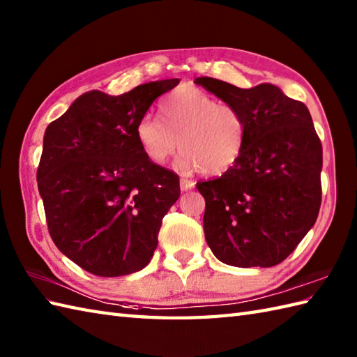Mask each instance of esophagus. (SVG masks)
<instances>
[{"label": "esophagus", "instance_id": "34e87169", "mask_svg": "<svg viewBox=\"0 0 357 357\" xmlns=\"http://www.w3.org/2000/svg\"><path fill=\"white\" fill-rule=\"evenodd\" d=\"M193 187H195V183H193L192 179H185V178L181 179V190H183V192L192 190Z\"/></svg>", "mask_w": 357, "mask_h": 357}]
</instances>
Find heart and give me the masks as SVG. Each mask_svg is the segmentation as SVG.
<instances>
[{
	"mask_svg": "<svg viewBox=\"0 0 357 357\" xmlns=\"http://www.w3.org/2000/svg\"><path fill=\"white\" fill-rule=\"evenodd\" d=\"M159 113L162 121L146 115L136 126V139L153 165H164L179 147L184 169L216 176L230 170L244 151V115L198 87L173 90L159 104Z\"/></svg>",
	"mask_w": 357,
	"mask_h": 357,
	"instance_id": "1",
	"label": "heart"
}]
</instances>
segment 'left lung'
<instances>
[{"instance_id":"8db88e82","label":"left lung","mask_w":357,"mask_h":357,"mask_svg":"<svg viewBox=\"0 0 357 357\" xmlns=\"http://www.w3.org/2000/svg\"><path fill=\"white\" fill-rule=\"evenodd\" d=\"M195 82L236 107L247 123L238 162L196 184L206 199L207 244L233 267L278 265L319 215L322 144L312 115L273 84L239 89L208 77Z\"/></svg>"}]
</instances>
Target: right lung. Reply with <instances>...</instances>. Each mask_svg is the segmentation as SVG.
<instances>
[{
    "label": "right lung",
    "instance_id": "add662e5",
    "mask_svg": "<svg viewBox=\"0 0 357 357\" xmlns=\"http://www.w3.org/2000/svg\"><path fill=\"white\" fill-rule=\"evenodd\" d=\"M178 84L153 81L118 96L92 90L45 128L36 179L50 238L92 275H130L153 256L179 176L149 161L136 126Z\"/></svg>",
    "mask_w": 357,
    "mask_h": 357
}]
</instances>
